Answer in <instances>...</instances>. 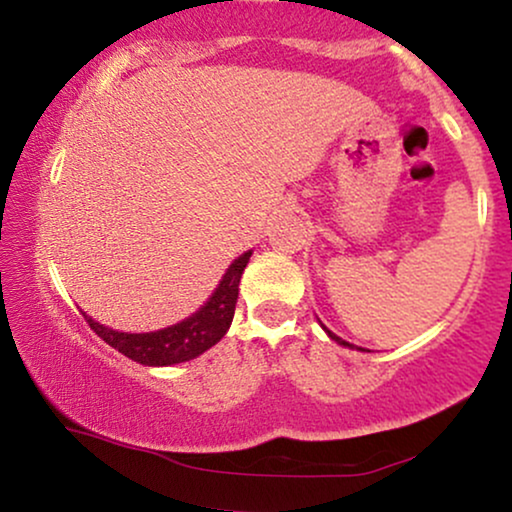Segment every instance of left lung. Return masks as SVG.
<instances>
[{
	"label": "left lung",
	"instance_id": "8db88e82",
	"mask_svg": "<svg viewBox=\"0 0 512 512\" xmlns=\"http://www.w3.org/2000/svg\"><path fill=\"white\" fill-rule=\"evenodd\" d=\"M320 327H322V330H325V332H327V337H330V339H332V342H337L339 346H344V349H358V346H354V344H349V342H344V339H342V337H337V334H334L332 330H327V327H325V325H322V322H320ZM358 351H366V349H358Z\"/></svg>",
	"mask_w": 512,
	"mask_h": 512
}]
</instances>
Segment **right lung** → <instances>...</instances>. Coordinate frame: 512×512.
I'll return each mask as SVG.
<instances>
[{
    "label": "right lung",
    "mask_w": 512,
    "mask_h": 512,
    "mask_svg": "<svg viewBox=\"0 0 512 512\" xmlns=\"http://www.w3.org/2000/svg\"><path fill=\"white\" fill-rule=\"evenodd\" d=\"M252 250L243 252L238 260L231 262L226 274L221 276L219 286L207 298L202 308L195 310L185 320L175 322V325L163 327L154 332H117L113 327H105L101 322L93 320L81 310L91 330L110 344L113 349L125 354L132 361L142 363V366H175V363L192 361V358L202 356L204 351L211 349L216 342H221L223 334L228 332L236 313L238 301V284L248 267Z\"/></svg>",
    "instance_id": "1"
}]
</instances>
